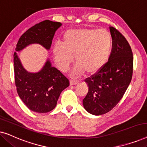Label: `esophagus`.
<instances>
[{
    "mask_svg": "<svg viewBox=\"0 0 147 147\" xmlns=\"http://www.w3.org/2000/svg\"><path fill=\"white\" fill-rule=\"evenodd\" d=\"M78 83H79V82L76 81V80H70V85L71 86L76 85V84H78Z\"/></svg>",
    "mask_w": 147,
    "mask_h": 147,
    "instance_id": "obj_1",
    "label": "esophagus"
}]
</instances>
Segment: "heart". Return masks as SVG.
<instances>
[{
	"label": "heart",
	"mask_w": 147,
	"mask_h": 147,
	"mask_svg": "<svg viewBox=\"0 0 147 147\" xmlns=\"http://www.w3.org/2000/svg\"><path fill=\"white\" fill-rule=\"evenodd\" d=\"M112 47V37L104 29L68 30L63 36V44L56 43L53 55L58 67L67 71L75 55L77 63L72 75L80 76L86 71L95 74L104 67L109 59Z\"/></svg>",
	"instance_id": "b5f03b06"
}]
</instances>
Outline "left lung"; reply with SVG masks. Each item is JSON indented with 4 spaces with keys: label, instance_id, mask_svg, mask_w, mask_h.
Segmentation results:
<instances>
[{
    "label": "left lung",
    "instance_id": "1",
    "mask_svg": "<svg viewBox=\"0 0 147 147\" xmlns=\"http://www.w3.org/2000/svg\"><path fill=\"white\" fill-rule=\"evenodd\" d=\"M112 48L109 59L98 73L88 78V92L83 100L89 113L102 115L115 107L131 82L133 56L126 38L113 27H110Z\"/></svg>",
    "mask_w": 147,
    "mask_h": 147
}]
</instances>
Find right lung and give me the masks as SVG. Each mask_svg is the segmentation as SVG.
I'll return each instance as SVG.
<instances>
[{
  "label": "right lung",
  "instance_id": "right-lung-1",
  "mask_svg": "<svg viewBox=\"0 0 147 147\" xmlns=\"http://www.w3.org/2000/svg\"><path fill=\"white\" fill-rule=\"evenodd\" d=\"M61 26V23L49 20L36 24L21 35L15 50L20 51L35 43L49 50L55 31ZM13 61L17 91L24 104L32 111L38 113H46L53 110L60 94L69 86V80L57 68L52 67L49 59L36 73L25 70L16 52Z\"/></svg>",
  "mask_w": 147,
  "mask_h": 147
}]
</instances>
